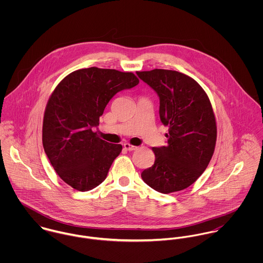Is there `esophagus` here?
I'll return each mask as SVG.
<instances>
[{"mask_svg":"<svg viewBox=\"0 0 263 263\" xmlns=\"http://www.w3.org/2000/svg\"><path fill=\"white\" fill-rule=\"evenodd\" d=\"M123 148H124L125 150L127 151H135L136 149H137V147H136V146L129 145V144H127V143H125V144L123 145Z\"/></svg>","mask_w":263,"mask_h":263,"instance_id":"esophagus-1","label":"esophagus"}]
</instances>
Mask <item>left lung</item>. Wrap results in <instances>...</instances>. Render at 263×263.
I'll list each match as a JSON object with an SVG mask.
<instances>
[{"mask_svg": "<svg viewBox=\"0 0 263 263\" xmlns=\"http://www.w3.org/2000/svg\"><path fill=\"white\" fill-rule=\"evenodd\" d=\"M137 75L158 94L162 123L169 127L167 146L153 148L154 165L142 179L161 193L183 190L203 173L216 146L217 124L211 101L192 78L155 69Z\"/></svg>", "mask_w": 263, "mask_h": 263, "instance_id": "left-lung-1", "label": "left lung"}]
</instances>
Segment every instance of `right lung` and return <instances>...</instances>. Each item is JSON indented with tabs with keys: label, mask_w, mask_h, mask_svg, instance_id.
<instances>
[{
	"label": "right lung",
	"mask_w": 263,
	"mask_h": 263,
	"mask_svg": "<svg viewBox=\"0 0 263 263\" xmlns=\"http://www.w3.org/2000/svg\"><path fill=\"white\" fill-rule=\"evenodd\" d=\"M133 73L96 67L64 78L45 107L43 149L58 175L79 191L102 183L121 145L101 140L92 130L113 96L139 84Z\"/></svg>",
	"instance_id": "add662e5"
}]
</instances>
